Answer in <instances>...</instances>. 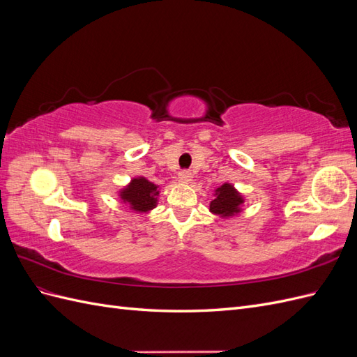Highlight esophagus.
Wrapping results in <instances>:
<instances>
[{"label": "esophagus", "mask_w": 357, "mask_h": 357, "mask_svg": "<svg viewBox=\"0 0 357 357\" xmlns=\"http://www.w3.org/2000/svg\"><path fill=\"white\" fill-rule=\"evenodd\" d=\"M178 181L180 183H189L192 180V172L188 171V169H183L178 172Z\"/></svg>", "instance_id": "esophagus-1"}]
</instances>
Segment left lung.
Here are the masks:
<instances>
[{
	"mask_svg": "<svg viewBox=\"0 0 357 357\" xmlns=\"http://www.w3.org/2000/svg\"><path fill=\"white\" fill-rule=\"evenodd\" d=\"M243 202L241 195L234 189V186L229 183H225L219 189H215V198L210 204V210L214 214L226 218V215L238 213Z\"/></svg>",
	"mask_w": 357,
	"mask_h": 357,
	"instance_id": "obj_1",
	"label": "left lung"
}]
</instances>
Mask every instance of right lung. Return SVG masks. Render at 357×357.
Returning <instances> with one entry per match:
<instances>
[{
  "label": "right lung",
  "instance_id": "obj_1",
  "mask_svg": "<svg viewBox=\"0 0 357 357\" xmlns=\"http://www.w3.org/2000/svg\"><path fill=\"white\" fill-rule=\"evenodd\" d=\"M158 195V186L143 177L134 178L131 185L121 192V198L123 202H128L132 210L142 213H146L155 207Z\"/></svg>",
  "mask_w": 357,
  "mask_h": 357
}]
</instances>
